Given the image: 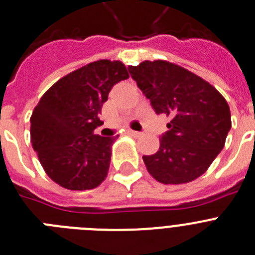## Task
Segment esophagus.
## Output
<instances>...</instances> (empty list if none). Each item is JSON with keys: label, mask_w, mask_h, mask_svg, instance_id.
<instances>
[{"label": "esophagus", "mask_w": 255, "mask_h": 255, "mask_svg": "<svg viewBox=\"0 0 255 255\" xmlns=\"http://www.w3.org/2000/svg\"><path fill=\"white\" fill-rule=\"evenodd\" d=\"M128 132H129L130 135L134 136V138H139V136H142V135H143V132L135 131V130H129V131H128Z\"/></svg>", "instance_id": "esophagus-1"}]
</instances>
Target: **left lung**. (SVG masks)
Segmentation results:
<instances>
[{
  "label": "left lung",
  "instance_id": "left-lung-1",
  "mask_svg": "<svg viewBox=\"0 0 255 255\" xmlns=\"http://www.w3.org/2000/svg\"><path fill=\"white\" fill-rule=\"evenodd\" d=\"M128 69L154 112L170 117L158 151L143 156L147 170L164 184L199 178L223 149L231 129L226 99L205 80L165 60H145Z\"/></svg>",
  "mask_w": 255,
  "mask_h": 255
}]
</instances>
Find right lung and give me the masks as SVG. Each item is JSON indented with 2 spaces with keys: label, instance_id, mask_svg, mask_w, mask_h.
Returning a JSON list of instances; mask_svg holds the SVG:
<instances>
[{
  "label": "right lung",
  "instance_id": "right-lung-1",
  "mask_svg": "<svg viewBox=\"0 0 255 255\" xmlns=\"http://www.w3.org/2000/svg\"><path fill=\"white\" fill-rule=\"evenodd\" d=\"M129 78L119 60H98L71 72L42 95L30 117V142L51 179L67 190H93L106 179L116 136H101L102 106Z\"/></svg>",
  "mask_w": 255,
  "mask_h": 255
}]
</instances>
